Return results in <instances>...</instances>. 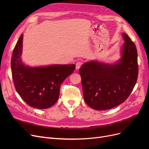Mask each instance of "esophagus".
Returning a JSON list of instances; mask_svg holds the SVG:
<instances>
[{"instance_id": "1", "label": "esophagus", "mask_w": 149, "mask_h": 149, "mask_svg": "<svg viewBox=\"0 0 149 149\" xmlns=\"http://www.w3.org/2000/svg\"><path fill=\"white\" fill-rule=\"evenodd\" d=\"M83 64V63L82 61H78L76 63V70H78L79 68H80V67Z\"/></svg>"}]
</instances>
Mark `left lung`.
I'll return each mask as SVG.
<instances>
[{
  "instance_id": "1",
  "label": "left lung",
  "mask_w": 149,
  "mask_h": 149,
  "mask_svg": "<svg viewBox=\"0 0 149 149\" xmlns=\"http://www.w3.org/2000/svg\"><path fill=\"white\" fill-rule=\"evenodd\" d=\"M123 36L125 43L118 63L112 65L91 61L79 70L84 101L95 110L109 109L124 102L136 84L137 48L128 35L124 33Z\"/></svg>"
}]
</instances>
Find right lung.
Here are the masks:
<instances>
[{
	"label": "right lung",
	"mask_w": 149,
	"mask_h": 149,
	"mask_svg": "<svg viewBox=\"0 0 149 149\" xmlns=\"http://www.w3.org/2000/svg\"><path fill=\"white\" fill-rule=\"evenodd\" d=\"M23 34L13 48L11 70L17 92L28 105L47 109L57 102L60 86L75 70V65H56L30 68L22 62Z\"/></svg>",
	"instance_id": "1"
}]
</instances>
